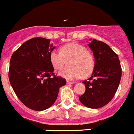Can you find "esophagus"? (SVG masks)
I'll return each instance as SVG.
<instances>
[{
  "label": "esophagus",
  "mask_w": 134,
  "mask_h": 134,
  "mask_svg": "<svg viewBox=\"0 0 134 134\" xmlns=\"http://www.w3.org/2000/svg\"><path fill=\"white\" fill-rule=\"evenodd\" d=\"M74 83H75L74 82H71V81H67V84L68 85H72V84H74Z\"/></svg>",
  "instance_id": "34e87169"
}]
</instances>
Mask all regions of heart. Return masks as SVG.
<instances>
[{
	"instance_id": "obj_1",
	"label": "heart",
	"mask_w": 134,
	"mask_h": 134,
	"mask_svg": "<svg viewBox=\"0 0 134 134\" xmlns=\"http://www.w3.org/2000/svg\"><path fill=\"white\" fill-rule=\"evenodd\" d=\"M50 62L57 71L64 69L69 62V67L59 73L67 79H76L88 77L93 71L94 58L86 47L79 43H67L61 48V52L53 49L49 53Z\"/></svg>"
}]
</instances>
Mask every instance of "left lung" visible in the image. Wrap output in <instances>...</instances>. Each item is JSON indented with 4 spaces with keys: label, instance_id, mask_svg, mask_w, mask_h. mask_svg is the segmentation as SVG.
<instances>
[{
    "label": "left lung",
    "instance_id": "1",
    "mask_svg": "<svg viewBox=\"0 0 134 134\" xmlns=\"http://www.w3.org/2000/svg\"><path fill=\"white\" fill-rule=\"evenodd\" d=\"M88 46L93 52L95 65L92 76L82 81L86 90L79 99L85 107L97 109L107 105L114 97L122 68L118 55L107 43L93 39Z\"/></svg>",
    "mask_w": 134,
    "mask_h": 134
}]
</instances>
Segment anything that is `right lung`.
I'll list each match as a JSON object with an SVG mask.
<instances>
[{
	"label": "right lung",
	"mask_w": 134,
	"mask_h": 134,
	"mask_svg": "<svg viewBox=\"0 0 134 134\" xmlns=\"http://www.w3.org/2000/svg\"><path fill=\"white\" fill-rule=\"evenodd\" d=\"M51 40L34 37L12 54L8 77L20 100L33 110L47 109L55 102L59 89L66 80L55 75L49 53L55 48Z\"/></svg>",
	"instance_id": "right-lung-1"
}]
</instances>
